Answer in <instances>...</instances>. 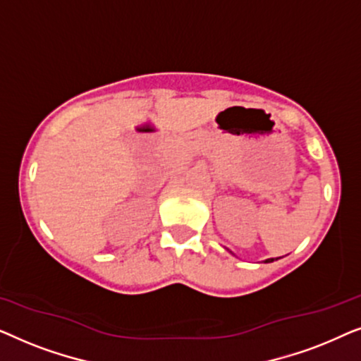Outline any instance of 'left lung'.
Instances as JSON below:
<instances>
[{"label": "left lung", "instance_id": "obj_1", "mask_svg": "<svg viewBox=\"0 0 361 361\" xmlns=\"http://www.w3.org/2000/svg\"><path fill=\"white\" fill-rule=\"evenodd\" d=\"M276 259H278V258H276ZM273 261H274V258H269V259H266L264 263H273Z\"/></svg>", "mask_w": 361, "mask_h": 361}]
</instances>
